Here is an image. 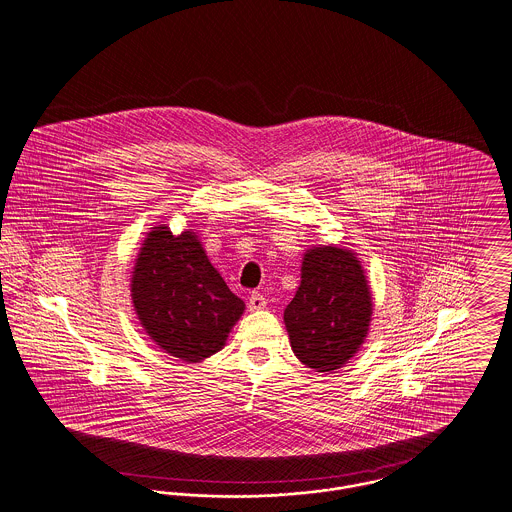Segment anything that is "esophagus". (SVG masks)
Masks as SVG:
<instances>
[{
    "instance_id": "obj_1",
    "label": "esophagus",
    "mask_w": 512,
    "mask_h": 512,
    "mask_svg": "<svg viewBox=\"0 0 512 512\" xmlns=\"http://www.w3.org/2000/svg\"><path fill=\"white\" fill-rule=\"evenodd\" d=\"M266 297L262 295V293H258V291H254L250 297H248V309L250 311H260V309H264L266 307Z\"/></svg>"
}]
</instances>
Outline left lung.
Segmentation results:
<instances>
[{
    "label": "left lung",
    "instance_id": "obj_1",
    "mask_svg": "<svg viewBox=\"0 0 512 512\" xmlns=\"http://www.w3.org/2000/svg\"><path fill=\"white\" fill-rule=\"evenodd\" d=\"M372 311V291L354 252L313 246L283 313L293 354L317 372L342 368L364 344Z\"/></svg>",
    "mask_w": 512,
    "mask_h": 512
}]
</instances>
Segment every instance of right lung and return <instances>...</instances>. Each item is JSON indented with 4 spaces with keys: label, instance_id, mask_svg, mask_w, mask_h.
Listing matches in <instances>:
<instances>
[{
    "label": "right lung",
    "instance_id": "1",
    "mask_svg": "<svg viewBox=\"0 0 512 512\" xmlns=\"http://www.w3.org/2000/svg\"><path fill=\"white\" fill-rule=\"evenodd\" d=\"M133 305L146 334L170 356L201 362L219 352L244 301L211 266L197 234L154 227L131 278Z\"/></svg>",
    "mask_w": 512,
    "mask_h": 512
}]
</instances>
